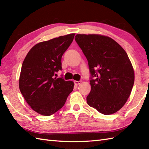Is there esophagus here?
Here are the masks:
<instances>
[{"mask_svg": "<svg viewBox=\"0 0 149 149\" xmlns=\"http://www.w3.org/2000/svg\"><path fill=\"white\" fill-rule=\"evenodd\" d=\"M82 83L81 81H74V84L75 85H79V84H81Z\"/></svg>", "mask_w": 149, "mask_h": 149, "instance_id": "obj_1", "label": "esophagus"}]
</instances>
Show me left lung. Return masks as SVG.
<instances>
[{"label":"left lung","instance_id":"left-lung-1","mask_svg":"<svg viewBox=\"0 0 149 149\" xmlns=\"http://www.w3.org/2000/svg\"><path fill=\"white\" fill-rule=\"evenodd\" d=\"M75 40L89 66L91 91L86 97L88 104L103 115L117 112L127 102L134 82L127 53L105 36L77 34Z\"/></svg>","mask_w":149,"mask_h":149}]
</instances>
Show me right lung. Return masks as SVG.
<instances>
[{
	"label": "right lung",
	"mask_w": 149,
	"mask_h": 149,
	"mask_svg": "<svg viewBox=\"0 0 149 149\" xmlns=\"http://www.w3.org/2000/svg\"><path fill=\"white\" fill-rule=\"evenodd\" d=\"M75 34L61 36L34 45L22 63L19 88L34 111L50 116L64 106L74 83L54 77L61 70V58L73 42Z\"/></svg>",
	"instance_id": "add662e5"
}]
</instances>
